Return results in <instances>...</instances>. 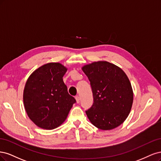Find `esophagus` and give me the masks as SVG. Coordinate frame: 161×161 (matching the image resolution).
<instances>
[{
  "mask_svg": "<svg viewBox=\"0 0 161 161\" xmlns=\"http://www.w3.org/2000/svg\"><path fill=\"white\" fill-rule=\"evenodd\" d=\"M75 100H76L77 103H80V96H75Z\"/></svg>",
  "mask_w": 161,
  "mask_h": 161,
  "instance_id": "obj_1",
  "label": "esophagus"
}]
</instances>
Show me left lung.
Masks as SVG:
<instances>
[{
	"instance_id": "obj_1",
	"label": "left lung",
	"mask_w": 161,
	"mask_h": 161,
	"mask_svg": "<svg viewBox=\"0 0 161 161\" xmlns=\"http://www.w3.org/2000/svg\"><path fill=\"white\" fill-rule=\"evenodd\" d=\"M81 69L90 81L94 103L86 111L93 125L110 130L122 124L130 112L133 90L121 68L106 61L93 62Z\"/></svg>"
}]
</instances>
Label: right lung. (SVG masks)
Listing matches in <instances>:
<instances>
[{"mask_svg": "<svg viewBox=\"0 0 161 161\" xmlns=\"http://www.w3.org/2000/svg\"><path fill=\"white\" fill-rule=\"evenodd\" d=\"M67 68L48 63L30 75L23 91V103L29 118L38 127L53 130L64 122L75 103L67 92L63 77Z\"/></svg>", "mask_w": 161, "mask_h": 161, "instance_id": "right-lung-1", "label": "right lung"}]
</instances>
